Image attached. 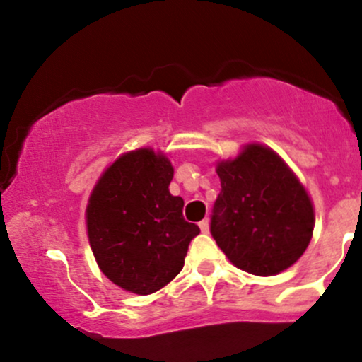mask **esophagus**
<instances>
[{"label":"esophagus","instance_id":"obj_1","mask_svg":"<svg viewBox=\"0 0 362 362\" xmlns=\"http://www.w3.org/2000/svg\"><path fill=\"white\" fill-rule=\"evenodd\" d=\"M199 228H201L202 233H209V221H207V219H202V221L199 223Z\"/></svg>","mask_w":362,"mask_h":362}]
</instances>
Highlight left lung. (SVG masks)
<instances>
[{"instance_id": "left-lung-1", "label": "left lung", "mask_w": 362, "mask_h": 362, "mask_svg": "<svg viewBox=\"0 0 362 362\" xmlns=\"http://www.w3.org/2000/svg\"><path fill=\"white\" fill-rule=\"evenodd\" d=\"M221 194L211 233L235 267L276 276L308 248L315 207L308 190L272 148L247 143L235 158L216 161Z\"/></svg>"}]
</instances>
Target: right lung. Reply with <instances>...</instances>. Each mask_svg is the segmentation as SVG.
<instances>
[{"mask_svg": "<svg viewBox=\"0 0 362 362\" xmlns=\"http://www.w3.org/2000/svg\"><path fill=\"white\" fill-rule=\"evenodd\" d=\"M173 167L163 151L122 153L98 177L85 211L98 269L127 293H156L182 271L199 226L182 216L184 199L170 194Z\"/></svg>", "mask_w": 362, "mask_h": 362, "instance_id": "obj_1", "label": "right lung"}]
</instances>
